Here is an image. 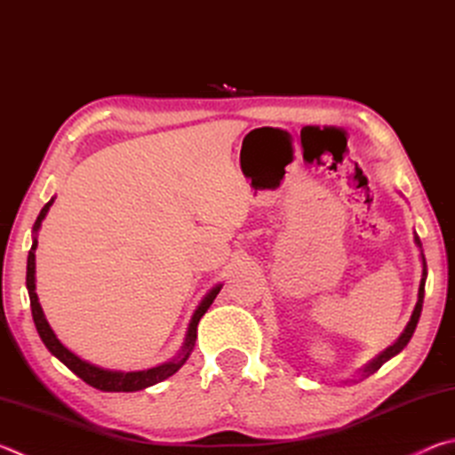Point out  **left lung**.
I'll return each instance as SVG.
<instances>
[{
	"instance_id": "left-lung-1",
	"label": "left lung",
	"mask_w": 455,
	"mask_h": 455,
	"mask_svg": "<svg viewBox=\"0 0 455 455\" xmlns=\"http://www.w3.org/2000/svg\"><path fill=\"white\" fill-rule=\"evenodd\" d=\"M415 244L419 246L421 249V241H419V236L415 235ZM421 260H423V275H421V283H419V292H418V303H415V309H413V313H411V319H410V323H407V327H405V331L402 335H399V339L397 341L391 345V347H387L385 349L381 355H377L371 363H369L365 369H363V375L367 377V375H371V373H375L377 369H379L385 361L387 359H391L394 355H397L399 351H402L407 343H410V339H411V335H413V331H415V327H418V321H419V315H421V307H423V292H426V276H427V267H426V257H423V252H421Z\"/></svg>"
}]
</instances>
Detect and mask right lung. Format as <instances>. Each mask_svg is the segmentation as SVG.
I'll return each mask as SVG.
<instances>
[{
	"instance_id": "1",
	"label": "right lung",
	"mask_w": 455,
	"mask_h": 455,
	"mask_svg": "<svg viewBox=\"0 0 455 455\" xmlns=\"http://www.w3.org/2000/svg\"><path fill=\"white\" fill-rule=\"evenodd\" d=\"M53 203V198L50 203H45L44 209L37 214V220L34 225V233H37L42 227V220L45 219V214H48L50 206ZM36 246L37 241L34 238V244L32 249H29V255H28V273H26V284H28V292H29V305H32V317L36 323V329L37 333H40L42 341L48 351L52 353L53 357H58L61 363H64L70 371H74L76 375L80 377L82 381H86L92 387H96L100 391H138V389H146L150 387L154 383H160L164 381L166 377L174 375L179 369L184 365V361L188 359L192 347H195V341H196V327H198V321L203 319V315L209 311V307L212 305L214 299H217L219 291L222 284H217L209 295L203 299V303L198 305V309L195 311L190 319V325L187 331V339H184V347L180 351V355L168 361V363H163L158 367H152V369H146V371H110V369H102V367H96L88 363V361L80 359L78 355H74V353L64 347V345L60 343V339L53 333L50 323L45 321L44 317V311H42V305L37 301V295H36Z\"/></svg>"
}]
</instances>
